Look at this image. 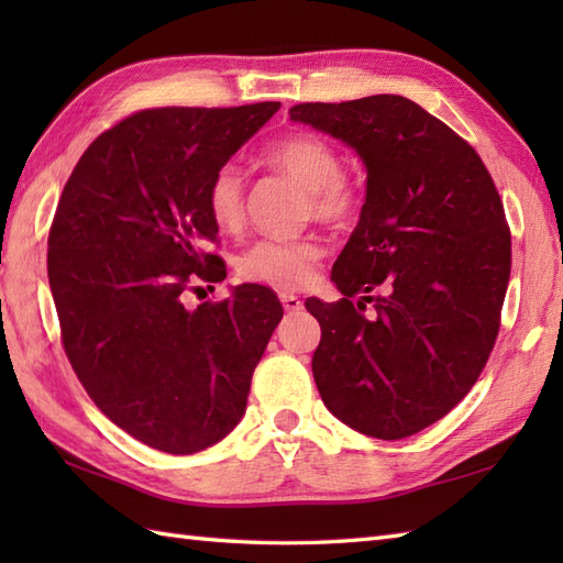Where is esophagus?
<instances>
[{"label":"esophagus","mask_w":563,"mask_h":563,"mask_svg":"<svg viewBox=\"0 0 563 563\" xmlns=\"http://www.w3.org/2000/svg\"><path fill=\"white\" fill-rule=\"evenodd\" d=\"M280 302L285 307V312H300L302 309V300L295 295H280Z\"/></svg>","instance_id":"1"}]
</instances>
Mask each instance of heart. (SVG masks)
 <instances>
[{
    "label": "heart",
    "mask_w": 563,
    "mask_h": 563,
    "mask_svg": "<svg viewBox=\"0 0 563 563\" xmlns=\"http://www.w3.org/2000/svg\"><path fill=\"white\" fill-rule=\"evenodd\" d=\"M268 166L295 178L307 188V212L327 224H343L361 210V188L341 172V154L329 140L314 133H295L263 154ZM206 206L222 232H236L244 224V174L224 164L210 176ZM324 246L314 236L261 239L239 258V275L249 283L275 290H300L314 273Z\"/></svg>",
    "instance_id": "b5f03b06"
}]
</instances>
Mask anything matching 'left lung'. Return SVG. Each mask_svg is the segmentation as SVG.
Here are the masks:
<instances>
[{"label":"left lung","mask_w":563,"mask_h":563,"mask_svg":"<svg viewBox=\"0 0 563 563\" xmlns=\"http://www.w3.org/2000/svg\"><path fill=\"white\" fill-rule=\"evenodd\" d=\"M290 118L367 166L361 222L331 271L343 297L305 302L321 327L317 389L357 433L409 438L466 397L494 351L510 278L504 202L470 142L404 97L297 103Z\"/></svg>","instance_id":"1"}]
</instances>
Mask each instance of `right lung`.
<instances>
[{
  "mask_svg": "<svg viewBox=\"0 0 563 563\" xmlns=\"http://www.w3.org/2000/svg\"><path fill=\"white\" fill-rule=\"evenodd\" d=\"M278 109L137 111L91 142L59 196L47 278L65 355L91 401L154 450L194 454L242 421L283 319L263 285L184 305L227 275L210 176Z\"/></svg>",
  "mask_w": 563,
  "mask_h": 563,
  "instance_id": "add662e5",
  "label": "right lung"
}]
</instances>
